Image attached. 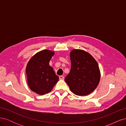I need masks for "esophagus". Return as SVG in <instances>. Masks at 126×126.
I'll return each instance as SVG.
<instances>
[{
  "mask_svg": "<svg viewBox=\"0 0 126 126\" xmlns=\"http://www.w3.org/2000/svg\"><path fill=\"white\" fill-rule=\"evenodd\" d=\"M64 79V77L63 76H59V79H62V80H63V79Z\"/></svg>",
  "mask_w": 126,
  "mask_h": 126,
  "instance_id": "1",
  "label": "esophagus"
}]
</instances>
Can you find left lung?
<instances>
[{"instance_id": "left-lung-1", "label": "left lung", "mask_w": 126, "mask_h": 126, "mask_svg": "<svg viewBox=\"0 0 126 126\" xmlns=\"http://www.w3.org/2000/svg\"><path fill=\"white\" fill-rule=\"evenodd\" d=\"M71 69L64 78L72 93L86 96L96 88L100 81V73L97 62L87 52L74 49L70 54Z\"/></svg>"}]
</instances>
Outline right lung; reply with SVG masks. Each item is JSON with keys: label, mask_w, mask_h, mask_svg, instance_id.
I'll return each instance as SVG.
<instances>
[{"label": "right lung", "mask_w": 126, "mask_h": 126, "mask_svg": "<svg viewBox=\"0 0 126 126\" xmlns=\"http://www.w3.org/2000/svg\"><path fill=\"white\" fill-rule=\"evenodd\" d=\"M54 52L43 50L30 59L26 67L28 86L33 92L43 95L50 92L59 80L49 62Z\"/></svg>", "instance_id": "add662e5"}]
</instances>
